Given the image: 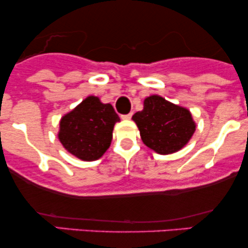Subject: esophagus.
I'll use <instances>...</instances> for the list:
<instances>
[{
	"label": "esophagus",
	"instance_id": "esophagus-1",
	"mask_svg": "<svg viewBox=\"0 0 248 248\" xmlns=\"http://www.w3.org/2000/svg\"><path fill=\"white\" fill-rule=\"evenodd\" d=\"M133 113H129V114H124V115H121V118L124 119V120H129L130 118H132Z\"/></svg>",
	"mask_w": 248,
	"mask_h": 248
}]
</instances>
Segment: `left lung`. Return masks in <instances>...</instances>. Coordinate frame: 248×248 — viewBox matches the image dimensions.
<instances>
[{
  "label": "left lung",
  "instance_id": "obj_1",
  "mask_svg": "<svg viewBox=\"0 0 248 248\" xmlns=\"http://www.w3.org/2000/svg\"><path fill=\"white\" fill-rule=\"evenodd\" d=\"M133 120L138 124L143 143L162 155L183 148L196 130L186 108L176 106L158 95L147 98L143 109L136 112Z\"/></svg>",
  "mask_w": 248,
  "mask_h": 248
}]
</instances>
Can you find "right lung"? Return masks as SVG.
<instances>
[{"instance_id": "obj_1", "label": "right lung", "mask_w": 248, "mask_h": 248, "mask_svg": "<svg viewBox=\"0 0 248 248\" xmlns=\"http://www.w3.org/2000/svg\"><path fill=\"white\" fill-rule=\"evenodd\" d=\"M118 121L120 118L112 105L102 104L96 96H88L62 116L59 141L80 160H98L110 146L113 128Z\"/></svg>"}]
</instances>
